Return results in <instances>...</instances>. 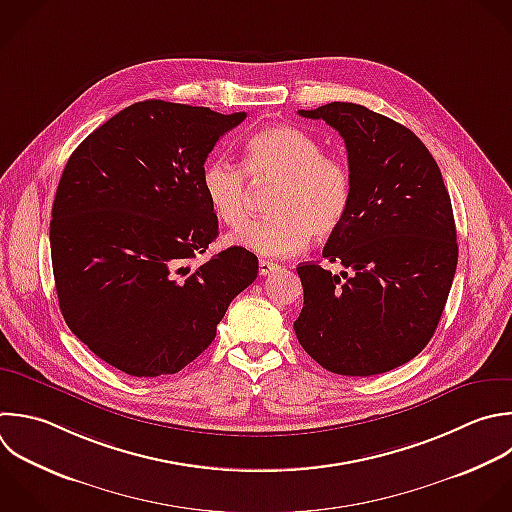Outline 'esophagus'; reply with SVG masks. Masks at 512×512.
Here are the masks:
<instances>
[{"mask_svg": "<svg viewBox=\"0 0 512 512\" xmlns=\"http://www.w3.org/2000/svg\"><path fill=\"white\" fill-rule=\"evenodd\" d=\"M280 266L278 264H274V262H270V260H260L258 262V274L260 276H266V274H270V272H274V270H278Z\"/></svg>", "mask_w": 512, "mask_h": 512, "instance_id": "esophagus-1", "label": "esophagus"}]
</instances>
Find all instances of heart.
<instances>
[{"label":"heart","mask_w":512,"mask_h":512,"mask_svg":"<svg viewBox=\"0 0 512 512\" xmlns=\"http://www.w3.org/2000/svg\"><path fill=\"white\" fill-rule=\"evenodd\" d=\"M244 169L212 160L202 170V192L212 214L228 228L246 222V174L254 182H274L266 220L244 226L230 244L268 258H284L326 240L346 222L354 200L350 166L324 154L322 144L296 126H270L244 146Z\"/></svg>","instance_id":"b5f03b06"}]
</instances>
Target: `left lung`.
Masks as SVG:
<instances>
[{"label":"left lung","mask_w":512,"mask_h":512,"mask_svg":"<svg viewBox=\"0 0 512 512\" xmlns=\"http://www.w3.org/2000/svg\"><path fill=\"white\" fill-rule=\"evenodd\" d=\"M344 140L354 200L320 264L298 266L302 348L326 370L372 376L412 360L432 338L456 272L450 196L426 146L402 124L364 106L300 110Z\"/></svg>","instance_id":"left-lung-1"}]
</instances>
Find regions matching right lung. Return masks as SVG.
I'll list each match as a JSON object with an SVG mask.
<instances>
[{
	"mask_svg": "<svg viewBox=\"0 0 512 512\" xmlns=\"http://www.w3.org/2000/svg\"><path fill=\"white\" fill-rule=\"evenodd\" d=\"M244 118L138 102L92 132L64 168L50 222L60 310L96 356L130 376L180 372L258 276V258L240 246L190 266L218 236L204 162Z\"/></svg>",
	"mask_w": 512,
	"mask_h": 512,
	"instance_id": "right-lung-1",
	"label": "right lung"
}]
</instances>
